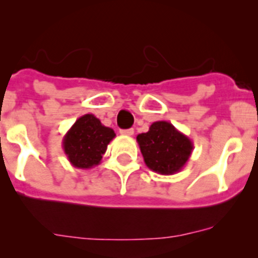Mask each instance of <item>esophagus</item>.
Returning <instances> with one entry per match:
<instances>
[{
	"instance_id": "34e87169",
	"label": "esophagus",
	"mask_w": 258,
	"mask_h": 258,
	"mask_svg": "<svg viewBox=\"0 0 258 258\" xmlns=\"http://www.w3.org/2000/svg\"><path fill=\"white\" fill-rule=\"evenodd\" d=\"M134 128H128V130H121L119 131V134L122 135V136H132L134 135Z\"/></svg>"
}]
</instances>
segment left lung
I'll use <instances>...</instances> for the list:
<instances>
[{"label": "left lung", "mask_w": 258, "mask_h": 258, "mask_svg": "<svg viewBox=\"0 0 258 258\" xmlns=\"http://www.w3.org/2000/svg\"><path fill=\"white\" fill-rule=\"evenodd\" d=\"M136 140L146 166L165 176L179 172L194 151V142L167 121L153 122Z\"/></svg>", "instance_id": "1"}]
</instances>
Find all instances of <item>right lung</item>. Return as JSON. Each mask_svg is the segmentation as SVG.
Here are the masks:
<instances>
[{
    "label": "right lung",
    "mask_w": 258,
    "mask_h": 258,
    "mask_svg": "<svg viewBox=\"0 0 258 258\" xmlns=\"http://www.w3.org/2000/svg\"><path fill=\"white\" fill-rule=\"evenodd\" d=\"M116 137L112 128L92 113L77 118L62 140V147L74 167L90 170L100 165L107 146Z\"/></svg>",
    "instance_id": "obj_1"
}]
</instances>
